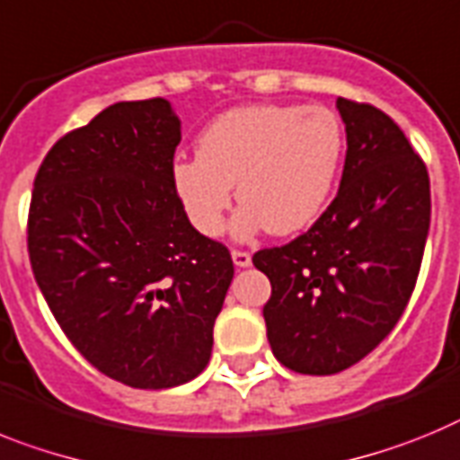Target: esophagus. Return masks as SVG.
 Segmentation results:
<instances>
[{
    "instance_id": "obj_1",
    "label": "esophagus",
    "mask_w": 460,
    "mask_h": 460,
    "mask_svg": "<svg viewBox=\"0 0 460 460\" xmlns=\"http://www.w3.org/2000/svg\"><path fill=\"white\" fill-rule=\"evenodd\" d=\"M231 259H234V263L238 269H247V266L252 263V257L247 252H243V250H234V252H231Z\"/></svg>"
}]
</instances>
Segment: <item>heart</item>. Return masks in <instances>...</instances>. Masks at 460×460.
I'll use <instances>...</instances> for the list:
<instances>
[{
    "label": "heart",
    "instance_id": "1",
    "mask_svg": "<svg viewBox=\"0 0 460 460\" xmlns=\"http://www.w3.org/2000/svg\"><path fill=\"white\" fill-rule=\"evenodd\" d=\"M345 157V127L324 106L257 103L226 111L199 134L197 157L171 166V185L199 234L225 231L234 185L235 238L305 229L329 203Z\"/></svg>",
    "mask_w": 460,
    "mask_h": 460
}]
</instances>
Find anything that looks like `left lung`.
I'll list each match as a JSON object with an SVG mask.
<instances>
[{
  "mask_svg": "<svg viewBox=\"0 0 460 460\" xmlns=\"http://www.w3.org/2000/svg\"><path fill=\"white\" fill-rule=\"evenodd\" d=\"M347 155L341 190L289 245L259 250L275 358L303 375L361 361L396 326L412 296L430 226L429 171L386 113L338 99Z\"/></svg>",
  "mask_w": 460,
  "mask_h": 460,
  "instance_id": "8db88e82",
  "label": "left lung"
}]
</instances>
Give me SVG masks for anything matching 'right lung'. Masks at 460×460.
<instances>
[{
  "mask_svg": "<svg viewBox=\"0 0 460 460\" xmlns=\"http://www.w3.org/2000/svg\"><path fill=\"white\" fill-rule=\"evenodd\" d=\"M181 118L119 102L62 136L34 181L37 285L83 357L134 389H169L210 361L234 261L190 225L171 185Z\"/></svg>",
  "mask_w": 460,
  "mask_h": 460,
  "instance_id": "right-lung-1",
  "label": "right lung"
}]
</instances>
